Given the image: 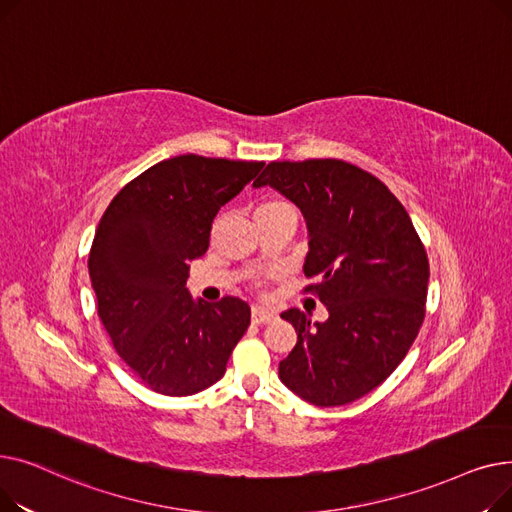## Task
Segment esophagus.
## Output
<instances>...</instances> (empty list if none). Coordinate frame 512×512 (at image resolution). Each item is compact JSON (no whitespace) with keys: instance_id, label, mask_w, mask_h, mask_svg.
<instances>
[{"instance_id":"34e87169","label":"esophagus","mask_w":512,"mask_h":512,"mask_svg":"<svg viewBox=\"0 0 512 512\" xmlns=\"http://www.w3.org/2000/svg\"><path fill=\"white\" fill-rule=\"evenodd\" d=\"M255 324H270V321L276 319V311L267 309V307H253V313H251Z\"/></svg>"}]
</instances>
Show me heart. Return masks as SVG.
I'll list each match as a JSON object with an SVG mask.
<instances>
[{
	"label": "heart",
	"mask_w": 512,
	"mask_h": 512,
	"mask_svg": "<svg viewBox=\"0 0 512 512\" xmlns=\"http://www.w3.org/2000/svg\"><path fill=\"white\" fill-rule=\"evenodd\" d=\"M282 205H288V203H284V201H270V203H265V205H261V207H282ZM259 207V209H261Z\"/></svg>",
	"instance_id": "obj_1"
}]
</instances>
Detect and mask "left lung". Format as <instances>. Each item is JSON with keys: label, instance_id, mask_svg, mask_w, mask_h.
<instances>
[{"label": "left lung", "instance_id": "left-lung-1", "mask_svg": "<svg viewBox=\"0 0 512 512\" xmlns=\"http://www.w3.org/2000/svg\"><path fill=\"white\" fill-rule=\"evenodd\" d=\"M297 205L309 232L305 276L328 309L282 319L297 344L280 361L282 384L315 407L348 405L405 359L425 317L429 263L407 209L388 186L342 159L272 161L253 182Z\"/></svg>", "mask_w": 512, "mask_h": 512}]
</instances>
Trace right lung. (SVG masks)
<instances>
[{"mask_svg": "<svg viewBox=\"0 0 512 512\" xmlns=\"http://www.w3.org/2000/svg\"><path fill=\"white\" fill-rule=\"evenodd\" d=\"M263 161L178 155L128 182L105 209L89 255L99 319L116 353L155 392L191 396L218 382L251 324L236 297L193 299L188 261L209 249L213 218Z\"/></svg>", "mask_w": 512, "mask_h": 512, "instance_id": "obj_1", "label": "right lung"}]
</instances>
